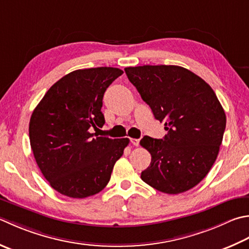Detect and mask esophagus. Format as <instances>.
<instances>
[{"mask_svg":"<svg viewBox=\"0 0 249 249\" xmlns=\"http://www.w3.org/2000/svg\"><path fill=\"white\" fill-rule=\"evenodd\" d=\"M130 142H131V144H134L135 147H138V145H139V142H140V140H139V139H135V138H133V139H130Z\"/></svg>","mask_w":249,"mask_h":249,"instance_id":"34e87169","label":"esophagus"}]
</instances>
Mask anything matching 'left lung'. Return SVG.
Wrapping results in <instances>:
<instances>
[{"label":"left lung","mask_w":249,"mask_h":249,"mask_svg":"<svg viewBox=\"0 0 249 249\" xmlns=\"http://www.w3.org/2000/svg\"><path fill=\"white\" fill-rule=\"evenodd\" d=\"M125 73L164 122L163 139L149 136L140 144L151 154L141 179L167 194L186 192L206 177L218 157L226 129V113L215 91L201 77L179 66H139Z\"/></svg>","instance_id":"1"}]
</instances>
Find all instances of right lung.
Listing matches in <instances>:
<instances>
[{"instance_id":"1","label":"right lung","mask_w":249,"mask_h":249,"mask_svg":"<svg viewBox=\"0 0 249 249\" xmlns=\"http://www.w3.org/2000/svg\"><path fill=\"white\" fill-rule=\"evenodd\" d=\"M122 74L111 67L73 71L57 81L33 111L29 137L34 159L62 196L84 198L100 192L129 143L128 138L97 134L105 124V91Z\"/></svg>"}]
</instances>
